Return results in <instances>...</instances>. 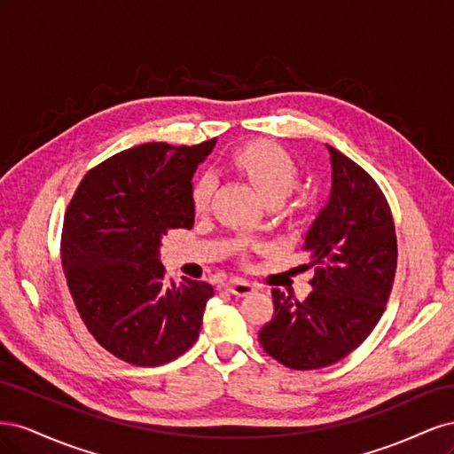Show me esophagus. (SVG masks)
<instances>
[{
  "label": "esophagus",
  "mask_w": 454,
  "mask_h": 454,
  "mask_svg": "<svg viewBox=\"0 0 454 454\" xmlns=\"http://www.w3.org/2000/svg\"><path fill=\"white\" fill-rule=\"evenodd\" d=\"M227 292L237 295V297H244V295H250L255 292V287L248 282V280H242V278H231L227 284Z\"/></svg>",
  "instance_id": "1"
}]
</instances>
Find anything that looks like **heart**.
Returning <instances> with one entry per match:
<instances>
[{"label": "heart", "mask_w": 454, "mask_h": 454, "mask_svg": "<svg viewBox=\"0 0 454 454\" xmlns=\"http://www.w3.org/2000/svg\"><path fill=\"white\" fill-rule=\"evenodd\" d=\"M232 168L240 172L269 204L282 202L299 182V168L286 149L272 142H252L231 155ZM215 184L204 176L191 191V204L197 214L208 212ZM244 244H240L242 248Z\"/></svg>", "instance_id": "1"}]
</instances>
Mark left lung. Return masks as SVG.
Segmentation results:
<instances>
[{
    "instance_id": "1",
    "label": "left lung",
    "mask_w": 454,
    "mask_h": 454,
    "mask_svg": "<svg viewBox=\"0 0 454 454\" xmlns=\"http://www.w3.org/2000/svg\"><path fill=\"white\" fill-rule=\"evenodd\" d=\"M332 195L310 225L303 250L314 265L305 301L272 290L274 316L259 332L282 365L327 367L358 348L392 292L397 240L390 206L360 164L327 145Z\"/></svg>"
}]
</instances>
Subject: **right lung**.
Instances as JSON below:
<instances>
[{
	"label": "right lung",
	"instance_id": "1",
	"mask_svg": "<svg viewBox=\"0 0 454 454\" xmlns=\"http://www.w3.org/2000/svg\"><path fill=\"white\" fill-rule=\"evenodd\" d=\"M215 138L199 145L144 144L85 174L62 227L64 277L81 320L115 358L155 367L199 337L214 287L184 278L167 284L160 240L191 229L193 174Z\"/></svg>",
	"mask_w": 454,
	"mask_h": 454
}]
</instances>
